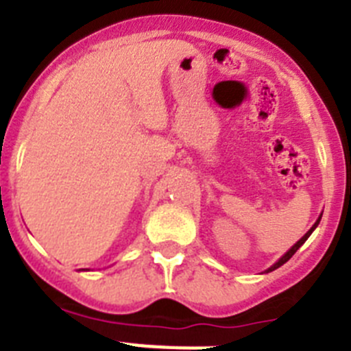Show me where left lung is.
I'll return each instance as SVG.
<instances>
[{"mask_svg": "<svg viewBox=\"0 0 351 351\" xmlns=\"http://www.w3.org/2000/svg\"><path fill=\"white\" fill-rule=\"evenodd\" d=\"M320 219H322V216H320V218H318V219H316V223H315V225H313V226H311V228H309V230H308V232H306V234H304V237H300V239H299V241H297V243H295V244H293V246H291V247H290V250H288V251H287V253H285V255H283V256H281V258H280V260H278V262H276V263H274V265H272V267H269V269H267V271H265V272H271V271H274V269L281 267V265H283V263H287V262H288V260H290V258H291V256L295 255V251H297V250H299V247H300V246H302V244H304V243H306V241H308V237H309V235H311V234H313V230H315L316 226H318V223H320Z\"/></svg>", "mask_w": 351, "mask_h": 351, "instance_id": "8db88e82", "label": "left lung"}]
</instances>
